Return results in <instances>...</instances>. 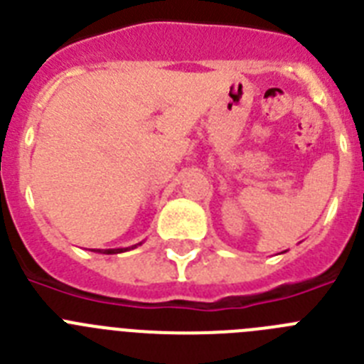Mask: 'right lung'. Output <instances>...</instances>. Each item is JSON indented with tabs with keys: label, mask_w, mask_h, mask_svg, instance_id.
<instances>
[{
	"label": "right lung",
	"mask_w": 364,
	"mask_h": 364,
	"mask_svg": "<svg viewBox=\"0 0 364 364\" xmlns=\"http://www.w3.org/2000/svg\"><path fill=\"white\" fill-rule=\"evenodd\" d=\"M138 244H134V246L131 247H136ZM131 247H114V250H96V253H105V255H114V253H122V252H127V250H131Z\"/></svg>",
	"instance_id": "1"
}]
</instances>
